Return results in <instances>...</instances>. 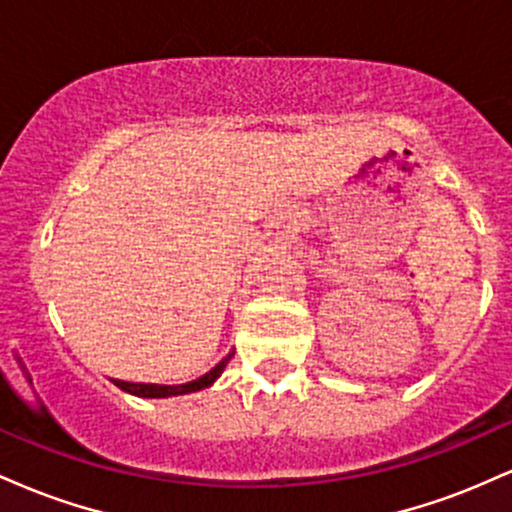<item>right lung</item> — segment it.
I'll list each match as a JSON object with an SVG mask.
<instances>
[{
  "instance_id": "1",
  "label": "right lung",
  "mask_w": 512,
  "mask_h": 512,
  "mask_svg": "<svg viewBox=\"0 0 512 512\" xmlns=\"http://www.w3.org/2000/svg\"><path fill=\"white\" fill-rule=\"evenodd\" d=\"M233 354H228L223 361L216 363L214 368L209 370V373H204L202 378L192 380V383H185V385H154V383H127V380H115V385L120 387V390L129 392V395H137V397H170V395H187V392H197V390H204V387H209L214 383L216 378L221 375V370L226 368V363L231 361Z\"/></svg>"
}]
</instances>
